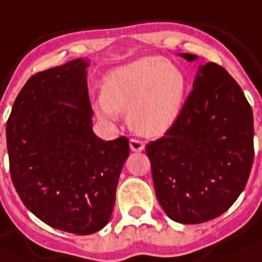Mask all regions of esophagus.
Masks as SVG:
<instances>
[{"mask_svg": "<svg viewBox=\"0 0 262 262\" xmlns=\"http://www.w3.org/2000/svg\"><path fill=\"white\" fill-rule=\"evenodd\" d=\"M129 148L133 150V151H142L144 148V143L139 139H131L129 141Z\"/></svg>", "mask_w": 262, "mask_h": 262, "instance_id": "obj_1", "label": "esophagus"}]
</instances>
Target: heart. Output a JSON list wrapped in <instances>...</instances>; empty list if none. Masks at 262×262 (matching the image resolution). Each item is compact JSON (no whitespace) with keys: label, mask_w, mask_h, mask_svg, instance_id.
Segmentation results:
<instances>
[{"label":"heart","mask_w":262,"mask_h":262,"mask_svg":"<svg viewBox=\"0 0 262 262\" xmlns=\"http://www.w3.org/2000/svg\"><path fill=\"white\" fill-rule=\"evenodd\" d=\"M187 92L183 70L160 56H144L106 75L96 112L108 121L127 110L129 127L143 137L165 134L181 114Z\"/></svg>","instance_id":"b5f03b06"}]
</instances>
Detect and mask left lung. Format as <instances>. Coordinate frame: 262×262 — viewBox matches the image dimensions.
Wrapping results in <instances>:
<instances>
[{"mask_svg": "<svg viewBox=\"0 0 262 262\" xmlns=\"http://www.w3.org/2000/svg\"><path fill=\"white\" fill-rule=\"evenodd\" d=\"M253 135L252 106L235 79L214 62L200 66L174 124L146 146L157 199L167 216L198 225L229 210L252 170Z\"/></svg>", "mask_w": 262, "mask_h": 262, "instance_id": "1", "label": "left lung"}]
</instances>
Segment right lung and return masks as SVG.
<instances>
[{
	"mask_svg": "<svg viewBox=\"0 0 262 262\" xmlns=\"http://www.w3.org/2000/svg\"><path fill=\"white\" fill-rule=\"evenodd\" d=\"M88 60L27 81L6 123L10 177L24 206L54 229L78 235L110 222L128 139L102 141L92 129Z\"/></svg>",
	"mask_w": 262,
	"mask_h": 262,
	"instance_id": "1",
	"label": "right lung"
}]
</instances>
